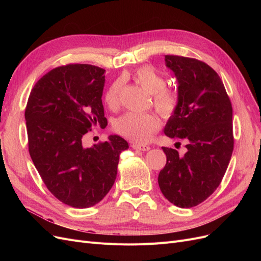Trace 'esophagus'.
Instances as JSON below:
<instances>
[{"label": "esophagus", "instance_id": "esophagus-1", "mask_svg": "<svg viewBox=\"0 0 261 261\" xmlns=\"http://www.w3.org/2000/svg\"><path fill=\"white\" fill-rule=\"evenodd\" d=\"M132 148L140 150V151H148V150H150V146L144 144H132Z\"/></svg>", "mask_w": 261, "mask_h": 261}]
</instances>
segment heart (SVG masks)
<instances>
[{
  "instance_id": "1",
  "label": "heart",
  "mask_w": 261,
  "mask_h": 261,
  "mask_svg": "<svg viewBox=\"0 0 261 261\" xmlns=\"http://www.w3.org/2000/svg\"><path fill=\"white\" fill-rule=\"evenodd\" d=\"M133 77L144 89L152 94L154 108L164 117H171L176 112L179 99L175 90L165 88L167 81L152 66L144 65L133 73ZM123 82L115 81L109 87L105 94V101L111 109L120 106ZM159 117L150 113L128 112L118 118L115 129L122 136L136 143H146L151 139L153 134L160 128Z\"/></svg>"
}]
</instances>
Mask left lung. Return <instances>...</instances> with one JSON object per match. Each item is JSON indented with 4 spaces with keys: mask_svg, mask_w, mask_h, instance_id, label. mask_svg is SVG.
<instances>
[{
    "mask_svg": "<svg viewBox=\"0 0 261 261\" xmlns=\"http://www.w3.org/2000/svg\"><path fill=\"white\" fill-rule=\"evenodd\" d=\"M178 84V108L164 134L186 143L185 154L162 147L167 164L158 183L170 202L192 208L206 200L222 180L231 160L234 138L230 98L220 76L199 60L165 55Z\"/></svg>",
    "mask_w": 261,
    "mask_h": 261,
    "instance_id": "left-lung-1",
    "label": "left lung"
}]
</instances>
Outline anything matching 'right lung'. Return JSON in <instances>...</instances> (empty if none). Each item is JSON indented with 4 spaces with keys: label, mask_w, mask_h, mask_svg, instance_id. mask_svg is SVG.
Listing matches in <instances>:
<instances>
[{
    "label": "right lung",
    "mask_w": 261,
    "mask_h": 261,
    "mask_svg": "<svg viewBox=\"0 0 261 261\" xmlns=\"http://www.w3.org/2000/svg\"><path fill=\"white\" fill-rule=\"evenodd\" d=\"M105 69L68 64L50 70L34 86L25 118L28 148L51 194L74 208H89L112 188L120 154L128 148L117 135L90 148L83 137L107 123L102 105Z\"/></svg>",
    "instance_id": "add662e5"
}]
</instances>
